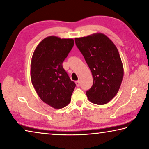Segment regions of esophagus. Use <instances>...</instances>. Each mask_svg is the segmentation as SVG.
<instances>
[{"instance_id": "esophagus-1", "label": "esophagus", "mask_w": 149, "mask_h": 149, "mask_svg": "<svg viewBox=\"0 0 149 149\" xmlns=\"http://www.w3.org/2000/svg\"><path fill=\"white\" fill-rule=\"evenodd\" d=\"M75 84H76V85L77 87H79V85H80V81H75Z\"/></svg>"}]
</instances>
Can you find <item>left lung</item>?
Instances as JSON below:
<instances>
[{"label": "left lung", "instance_id": "8db88e82", "mask_svg": "<svg viewBox=\"0 0 149 149\" xmlns=\"http://www.w3.org/2000/svg\"><path fill=\"white\" fill-rule=\"evenodd\" d=\"M75 42L93 75V85L86 92L88 99L96 104H107L116 95L123 77L116 47L101 33L75 38Z\"/></svg>", "mask_w": 149, "mask_h": 149}]
</instances>
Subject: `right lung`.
I'll list each match as a JSON object with an SVG mask.
<instances>
[{
	"instance_id": "1",
	"label": "right lung",
	"mask_w": 149,
	"mask_h": 149,
	"mask_svg": "<svg viewBox=\"0 0 149 149\" xmlns=\"http://www.w3.org/2000/svg\"><path fill=\"white\" fill-rule=\"evenodd\" d=\"M74 44L73 39L47 37L39 42L32 56V84L40 99L56 109L69 104L75 87L62 67Z\"/></svg>"
}]
</instances>
